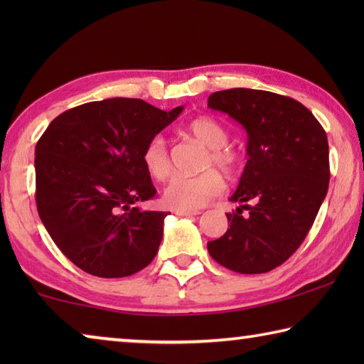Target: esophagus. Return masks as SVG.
Masks as SVG:
<instances>
[{
    "label": "esophagus",
    "mask_w": 364,
    "mask_h": 364,
    "mask_svg": "<svg viewBox=\"0 0 364 364\" xmlns=\"http://www.w3.org/2000/svg\"><path fill=\"white\" fill-rule=\"evenodd\" d=\"M180 217H193V215H199V210H175Z\"/></svg>",
    "instance_id": "obj_1"
}]
</instances>
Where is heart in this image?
Here are the masks:
<instances>
[{
  "label": "heart",
  "instance_id": "b5f03b06",
  "mask_svg": "<svg viewBox=\"0 0 364 364\" xmlns=\"http://www.w3.org/2000/svg\"><path fill=\"white\" fill-rule=\"evenodd\" d=\"M188 133L208 147L204 167H217L225 175L237 173L241 159L228 146L230 133L212 117H197L188 123ZM143 164L149 176L162 181L171 173V159L167 141L162 134L152 136L143 151ZM225 188L223 176L218 170L208 168L199 175H176L164 189V200L175 210H196L204 207Z\"/></svg>",
  "mask_w": 364,
  "mask_h": 364
}]
</instances>
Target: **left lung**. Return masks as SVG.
Segmentation results:
<instances>
[{"instance_id":"1","label":"left lung","mask_w":364,"mask_h":364,"mask_svg":"<svg viewBox=\"0 0 364 364\" xmlns=\"http://www.w3.org/2000/svg\"><path fill=\"white\" fill-rule=\"evenodd\" d=\"M249 136L244 173L226 213L230 228L207 244L225 268L242 274L268 273L304 242L329 186L328 136L315 115L289 96L232 88L208 96Z\"/></svg>"}]
</instances>
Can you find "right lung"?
<instances>
[{"instance_id": "obj_1", "label": "right lung", "mask_w": 364, "mask_h": 364, "mask_svg": "<svg viewBox=\"0 0 364 364\" xmlns=\"http://www.w3.org/2000/svg\"><path fill=\"white\" fill-rule=\"evenodd\" d=\"M181 110L112 97L65 110L41 134L36 208L49 236L80 269L125 278L157 255L168 212L136 207L157 193L143 151Z\"/></svg>"}]
</instances>
